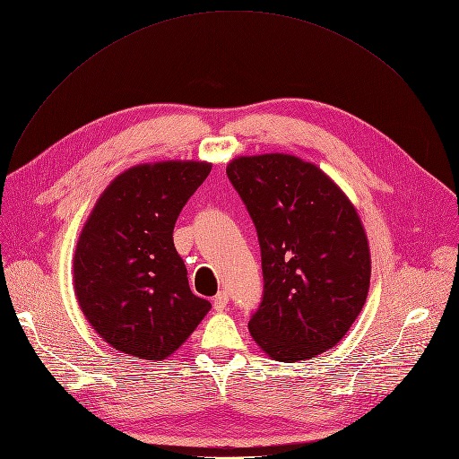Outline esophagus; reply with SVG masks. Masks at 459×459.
<instances>
[{
  "instance_id": "1",
  "label": "esophagus",
  "mask_w": 459,
  "mask_h": 459,
  "mask_svg": "<svg viewBox=\"0 0 459 459\" xmlns=\"http://www.w3.org/2000/svg\"><path fill=\"white\" fill-rule=\"evenodd\" d=\"M212 304H214V309H216V311L227 309V304H229V293H227V290H221V293H218Z\"/></svg>"
}]
</instances>
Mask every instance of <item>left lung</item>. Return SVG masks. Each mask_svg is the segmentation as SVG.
<instances>
[{
  "label": "left lung",
  "mask_w": 459,
  "mask_h": 459,
  "mask_svg": "<svg viewBox=\"0 0 459 459\" xmlns=\"http://www.w3.org/2000/svg\"><path fill=\"white\" fill-rule=\"evenodd\" d=\"M227 176L262 248L264 300L248 320L251 337L278 362L337 346L369 289V245L357 208L316 164L297 155H239Z\"/></svg>",
  "instance_id": "8db88e82"
}]
</instances>
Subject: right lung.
Returning a JSON list of instances; mask_svg holds the SVG:
<instances>
[{
	"mask_svg": "<svg viewBox=\"0 0 459 459\" xmlns=\"http://www.w3.org/2000/svg\"><path fill=\"white\" fill-rule=\"evenodd\" d=\"M212 170L206 160H157L118 174L97 199L73 256L78 306L113 350L170 357L211 311L195 297L174 227Z\"/></svg>",
	"mask_w": 459,
	"mask_h": 459,
	"instance_id": "1",
	"label": "right lung"
}]
</instances>
